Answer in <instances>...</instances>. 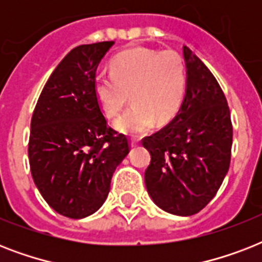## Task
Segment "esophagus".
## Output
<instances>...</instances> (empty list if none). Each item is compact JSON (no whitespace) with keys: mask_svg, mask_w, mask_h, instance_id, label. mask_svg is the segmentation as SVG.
<instances>
[{"mask_svg":"<svg viewBox=\"0 0 262 262\" xmlns=\"http://www.w3.org/2000/svg\"><path fill=\"white\" fill-rule=\"evenodd\" d=\"M130 145H132V147H137V145H140V140L139 139H132Z\"/></svg>","mask_w":262,"mask_h":262,"instance_id":"34e87169","label":"esophagus"}]
</instances>
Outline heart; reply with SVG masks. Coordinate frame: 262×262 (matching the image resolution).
Returning <instances> with one entry per match:
<instances>
[{
    "mask_svg": "<svg viewBox=\"0 0 262 262\" xmlns=\"http://www.w3.org/2000/svg\"><path fill=\"white\" fill-rule=\"evenodd\" d=\"M187 87L183 58L172 50L137 47L113 58L110 73L96 76L95 94L103 113L114 118L130 100L135 104L115 122L117 129L140 136L166 125L178 114Z\"/></svg>",
    "mask_w": 262,
    "mask_h": 262,
    "instance_id": "b5f03b06",
    "label": "heart"
}]
</instances>
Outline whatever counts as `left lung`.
Wrapping results in <instances>:
<instances>
[{"label": "left lung", "instance_id": "left-lung-1", "mask_svg": "<svg viewBox=\"0 0 262 262\" xmlns=\"http://www.w3.org/2000/svg\"><path fill=\"white\" fill-rule=\"evenodd\" d=\"M187 88L171 122L143 139L151 154L145 186L158 207L178 216L200 212L219 190L231 160L232 123L223 90L183 46Z\"/></svg>", "mask_w": 262, "mask_h": 262}]
</instances>
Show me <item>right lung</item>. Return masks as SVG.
I'll return each instance as SVG.
<instances>
[{"label": "right lung", "mask_w": 262, "mask_h": 262, "mask_svg": "<svg viewBox=\"0 0 262 262\" xmlns=\"http://www.w3.org/2000/svg\"><path fill=\"white\" fill-rule=\"evenodd\" d=\"M114 40L75 47L45 84L31 118V174L59 215L83 219L104 203L115 168L130 151L108 126L95 94L96 69Z\"/></svg>", "instance_id": "right-lung-1"}]
</instances>
